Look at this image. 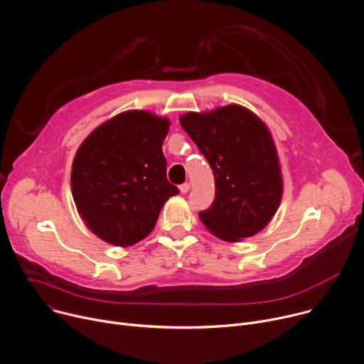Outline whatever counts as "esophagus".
Wrapping results in <instances>:
<instances>
[{"mask_svg":"<svg viewBox=\"0 0 364 364\" xmlns=\"http://www.w3.org/2000/svg\"><path fill=\"white\" fill-rule=\"evenodd\" d=\"M189 189H191V183H182L181 186H179V191L182 192V193H186V192H189Z\"/></svg>","mask_w":364,"mask_h":364,"instance_id":"34e87169","label":"esophagus"}]
</instances>
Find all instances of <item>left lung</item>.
Here are the masks:
<instances>
[{"mask_svg": "<svg viewBox=\"0 0 364 364\" xmlns=\"http://www.w3.org/2000/svg\"><path fill=\"white\" fill-rule=\"evenodd\" d=\"M179 121L208 160L215 179V199L199 213L200 221L228 243L262 231L284 193L277 150L266 124L237 104L186 112Z\"/></svg>", "mask_w": 364, "mask_h": 364, "instance_id": "left-lung-1", "label": "left lung"}]
</instances>
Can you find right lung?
Segmentation results:
<instances>
[{
	"label": "right lung",
	"instance_id": "right-lung-1",
	"mask_svg": "<svg viewBox=\"0 0 364 364\" xmlns=\"http://www.w3.org/2000/svg\"><path fill=\"white\" fill-rule=\"evenodd\" d=\"M171 121L130 109L109 118L79 146L70 172L72 195L85 225L112 246L139 243L161 207L179 193L166 178L161 144Z\"/></svg>",
	"mask_w": 364,
	"mask_h": 364
}]
</instances>
